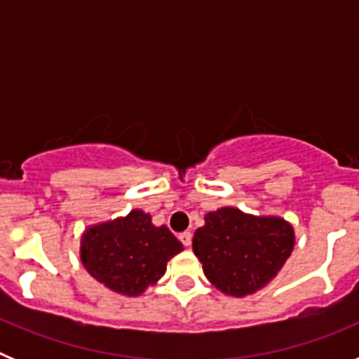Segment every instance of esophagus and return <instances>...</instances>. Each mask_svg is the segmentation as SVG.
I'll return each mask as SVG.
<instances>
[{
  "instance_id": "esophagus-1",
  "label": "esophagus",
  "mask_w": 359,
  "mask_h": 359,
  "mask_svg": "<svg viewBox=\"0 0 359 359\" xmlns=\"http://www.w3.org/2000/svg\"><path fill=\"white\" fill-rule=\"evenodd\" d=\"M180 241H182L185 248H189L190 244H192V233L190 231H183V233H180Z\"/></svg>"
}]
</instances>
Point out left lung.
<instances>
[{
	"label": "left lung",
	"instance_id": "obj_1",
	"mask_svg": "<svg viewBox=\"0 0 359 359\" xmlns=\"http://www.w3.org/2000/svg\"><path fill=\"white\" fill-rule=\"evenodd\" d=\"M291 224L278 217H253L237 208H219L198 228L192 248L217 290L244 297L261 290L293 252Z\"/></svg>",
	"mask_w": 359,
	"mask_h": 359
}]
</instances>
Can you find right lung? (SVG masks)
<instances>
[{
    "label": "right lung",
    "mask_w": 359,
    "mask_h": 359,
    "mask_svg": "<svg viewBox=\"0 0 359 359\" xmlns=\"http://www.w3.org/2000/svg\"><path fill=\"white\" fill-rule=\"evenodd\" d=\"M183 250L167 226H154L142 210L97 224L82 236L81 259L91 277L116 293H144Z\"/></svg>",
    "instance_id": "1"
}]
</instances>
